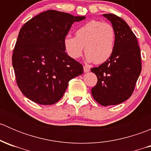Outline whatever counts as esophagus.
Wrapping results in <instances>:
<instances>
[{
  "label": "esophagus",
  "mask_w": 151,
  "mask_h": 151,
  "mask_svg": "<svg viewBox=\"0 0 151 151\" xmlns=\"http://www.w3.org/2000/svg\"><path fill=\"white\" fill-rule=\"evenodd\" d=\"M83 68H84L85 72H88V71H90V68H88L87 66H84V67H83Z\"/></svg>",
  "instance_id": "obj_1"
}]
</instances>
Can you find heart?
<instances>
[{"mask_svg":"<svg viewBox=\"0 0 151 151\" xmlns=\"http://www.w3.org/2000/svg\"><path fill=\"white\" fill-rule=\"evenodd\" d=\"M115 43L113 26L107 22L94 19L79 27L75 32V37L66 36L63 40L65 50L69 57L79 58L85 47L87 61H94L96 63H104L109 58Z\"/></svg>","mask_w":151,"mask_h":151,"instance_id":"1","label":"heart"}]
</instances>
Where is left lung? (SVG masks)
Listing matches in <instances>:
<instances>
[{
	"label": "left lung",
	"instance_id": "8db88e82",
	"mask_svg": "<svg viewBox=\"0 0 151 151\" xmlns=\"http://www.w3.org/2000/svg\"><path fill=\"white\" fill-rule=\"evenodd\" d=\"M103 16L115 29V43L109 58L91 69L98 79L91 93L99 104L106 106L121 104L132 96L142 65L140 49L130 27L116 15L104 14Z\"/></svg>",
	"mask_w": 151,
	"mask_h": 151
}]
</instances>
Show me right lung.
Masks as SVG:
<instances>
[{"label":"right lung","mask_w":151,"mask_h":151,"mask_svg":"<svg viewBox=\"0 0 151 151\" xmlns=\"http://www.w3.org/2000/svg\"><path fill=\"white\" fill-rule=\"evenodd\" d=\"M84 19L48 10L20 29L12 66L17 84L29 99L39 104H55L62 98L68 82L83 74L82 64L65 52L63 40L72 24Z\"/></svg>","instance_id":"right-lung-1"}]
</instances>
